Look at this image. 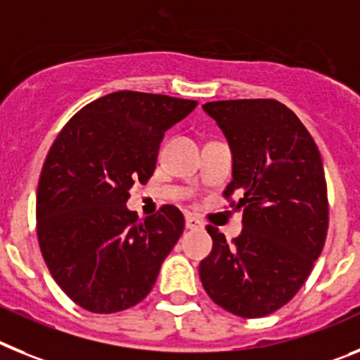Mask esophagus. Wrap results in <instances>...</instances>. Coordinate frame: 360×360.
Segmentation results:
<instances>
[{"instance_id": "1", "label": "esophagus", "mask_w": 360, "mask_h": 360, "mask_svg": "<svg viewBox=\"0 0 360 360\" xmlns=\"http://www.w3.org/2000/svg\"><path fill=\"white\" fill-rule=\"evenodd\" d=\"M184 224H186L188 230H198V228H202L201 221H199L198 217H193L192 214H186V217H184Z\"/></svg>"}]
</instances>
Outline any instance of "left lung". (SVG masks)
Here are the masks:
<instances>
[{
  "label": "left lung",
  "instance_id": "1",
  "mask_svg": "<svg viewBox=\"0 0 360 360\" xmlns=\"http://www.w3.org/2000/svg\"><path fill=\"white\" fill-rule=\"evenodd\" d=\"M232 150V181L224 199L239 201L243 232L226 243L206 226L214 246L199 264L212 301L245 319L274 314L299 292L323 252L328 193L314 137L288 106L275 99L202 105Z\"/></svg>",
  "mask_w": 360,
  "mask_h": 360
}]
</instances>
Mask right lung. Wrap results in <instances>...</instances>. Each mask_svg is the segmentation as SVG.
I'll use <instances>...</instances> for the list:
<instances>
[{
  "instance_id": "add662e5",
  "label": "right lung",
  "mask_w": 360,
  "mask_h": 360,
  "mask_svg": "<svg viewBox=\"0 0 360 360\" xmlns=\"http://www.w3.org/2000/svg\"><path fill=\"white\" fill-rule=\"evenodd\" d=\"M198 101L120 90L83 106L58 134L37 184V240L49 271L92 314L141 302L176 246V206L139 219L130 188L152 177L168 128Z\"/></svg>"
}]
</instances>
